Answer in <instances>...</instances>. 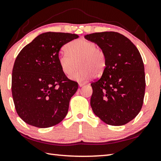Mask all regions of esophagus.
Segmentation results:
<instances>
[{
    "instance_id": "34e87169",
    "label": "esophagus",
    "mask_w": 161,
    "mask_h": 161,
    "mask_svg": "<svg viewBox=\"0 0 161 161\" xmlns=\"http://www.w3.org/2000/svg\"><path fill=\"white\" fill-rule=\"evenodd\" d=\"M85 84H86L85 82H80V83H79V86H83L84 85H85Z\"/></svg>"
}]
</instances>
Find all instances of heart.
<instances>
[{
  "mask_svg": "<svg viewBox=\"0 0 161 161\" xmlns=\"http://www.w3.org/2000/svg\"><path fill=\"white\" fill-rule=\"evenodd\" d=\"M66 52L58 57V63L65 75H69L77 68L80 69L71 76L73 80L84 81L96 75L103 74L106 67V53L96 44L84 39H76L67 43Z\"/></svg>",
  "mask_w": 161,
  "mask_h": 161,
  "instance_id": "b5f03b06",
  "label": "heart"
}]
</instances>
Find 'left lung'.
Returning a JSON list of instances; mask_svg holds the SVG:
<instances>
[{
    "instance_id": "left-lung-1",
    "label": "left lung",
    "mask_w": 161,
    "mask_h": 161,
    "mask_svg": "<svg viewBox=\"0 0 161 161\" xmlns=\"http://www.w3.org/2000/svg\"><path fill=\"white\" fill-rule=\"evenodd\" d=\"M84 37L103 49L107 59L101 78L91 84L93 112L108 125L127 124L138 115L144 103L146 80L140 53L118 32H97Z\"/></svg>"
}]
</instances>
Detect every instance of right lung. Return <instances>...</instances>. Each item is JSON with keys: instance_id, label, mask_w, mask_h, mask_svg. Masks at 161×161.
<instances>
[{"instance_id": "obj_1", "label": "right lung", "mask_w": 161, "mask_h": 161, "mask_svg": "<svg viewBox=\"0 0 161 161\" xmlns=\"http://www.w3.org/2000/svg\"><path fill=\"white\" fill-rule=\"evenodd\" d=\"M78 37L46 32L19 53L12 74V94L17 113L26 123L46 128L65 118L78 83L63 72L58 57L61 47Z\"/></svg>"}]
</instances>
